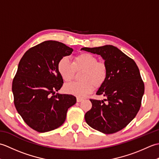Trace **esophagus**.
Here are the masks:
<instances>
[{"label": "esophagus", "instance_id": "1", "mask_svg": "<svg viewBox=\"0 0 159 159\" xmlns=\"http://www.w3.org/2000/svg\"><path fill=\"white\" fill-rule=\"evenodd\" d=\"M83 98H79V97H78L77 98H76V101L78 102H81V101H83Z\"/></svg>", "mask_w": 159, "mask_h": 159}]
</instances>
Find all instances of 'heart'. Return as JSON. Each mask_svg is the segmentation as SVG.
I'll return each instance as SVG.
<instances>
[{"label":"heart","mask_w":159,"mask_h":159,"mask_svg":"<svg viewBox=\"0 0 159 159\" xmlns=\"http://www.w3.org/2000/svg\"><path fill=\"white\" fill-rule=\"evenodd\" d=\"M85 70L81 76L82 81L72 82L64 86L65 92L78 97H85L94 89V85L100 87L105 81L107 68L104 63L98 61V59L89 53H83L76 57L74 61L64 57L58 63V71L62 79L69 82L73 79L74 70Z\"/></svg>","instance_id":"heart-1"}]
</instances>
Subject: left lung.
<instances>
[{
    "label": "left lung",
    "mask_w": 159,
    "mask_h": 159,
    "mask_svg": "<svg viewBox=\"0 0 159 159\" xmlns=\"http://www.w3.org/2000/svg\"><path fill=\"white\" fill-rule=\"evenodd\" d=\"M81 50L100 55L107 68L105 81L96 92L107 99H90L92 107L85 115L86 122L102 133H116L135 117L141 107L144 83L139 70L133 59L112 45Z\"/></svg>",
    "instance_id": "left-lung-1"
}]
</instances>
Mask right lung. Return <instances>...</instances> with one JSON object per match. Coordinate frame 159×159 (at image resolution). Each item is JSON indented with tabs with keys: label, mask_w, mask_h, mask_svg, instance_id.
<instances>
[{
	"label": "right lung",
	"mask_w": 159,
	"mask_h": 159,
	"mask_svg": "<svg viewBox=\"0 0 159 159\" xmlns=\"http://www.w3.org/2000/svg\"><path fill=\"white\" fill-rule=\"evenodd\" d=\"M72 48L57 41H45L32 47L20 59L12 83L16 110L25 123L39 133L55 130L64 123L75 96L56 92L63 80L58 63L70 55Z\"/></svg>",
	"instance_id": "1"
}]
</instances>
